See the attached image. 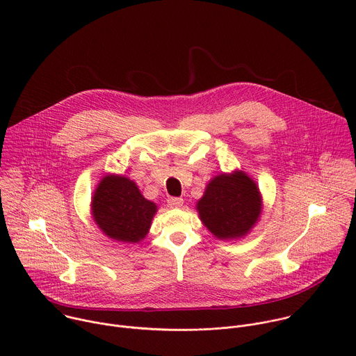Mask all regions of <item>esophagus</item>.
I'll use <instances>...</instances> for the list:
<instances>
[{
  "instance_id": "34e87169",
  "label": "esophagus",
  "mask_w": 356,
  "mask_h": 356,
  "mask_svg": "<svg viewBox=\"0 0 356 356\" xmlns=\"http://www.w3.org/2000/svg\"><path fill=\"white\" fill-rule=\"evenodd\" d=\"M183 198H180V197H170L169 200H168V206L170 207V209H180L181 206H183Z\"/></svg>"
}]
</instances>
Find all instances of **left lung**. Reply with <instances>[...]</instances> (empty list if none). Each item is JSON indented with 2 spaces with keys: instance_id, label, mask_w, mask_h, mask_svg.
<instances>
[{
  "instance_id": "left-lung-1",
  "label": "left lung",
  "mask_w": 356,
  "mask_h": 356,
  "mask_svg": "<svg viewBox=\"0 0 356 356\" xmlns=\"http://www.w3.org/2000/svg\"><path fill=\"white\" fill-rule=\"evenodd\" d=\"M198 217L218 239L245 236L259 220L262 197L245 172L216 176L197 202Z\"/></svg>"
}]
</instances>
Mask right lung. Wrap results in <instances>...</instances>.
Instances as JSON below:
<instances>
[{
	"label": "right lung",
	"mask_w": 356,
	"mask_h": 356,
	"mask_svg": "<svg viewBox=\"0 0 356 356\" xmlns=\"http://www.w3.org/2000/svg\"><path fill=\"white\" fill-rule=\"evenodd\" d=\"M91 210L95 224L108 238L136 243L146 236L158 207L128 177L108 175L94 191Z\"/></svg>",
	"instance_id": "add662e5"
}]
</instances>
